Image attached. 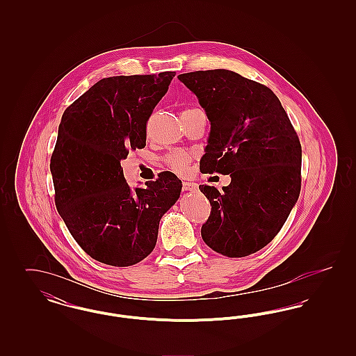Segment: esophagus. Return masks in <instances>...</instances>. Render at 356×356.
Here are the masks:
<instances>
[{
    "instance_id": "1",
    "label": "esophagus",
    "mask_w": 356,
    "mask_h": 356,
    "mask_svg": "<svg viewBox=\"0 0 356 356\" xmlns=\"http://www.w3.org/2000/svg\"><path fill=\"white\" fill-rule=\"evenodd\" d=\"M197 189V184L189 180H184L183 181V191H196Z\"/></svg>"
}]
</instances>
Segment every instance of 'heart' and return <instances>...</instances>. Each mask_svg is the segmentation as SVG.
Wrapping results in <instances>:
<instances>
[{"label": "heart", "mask_w": 356, "mask_h": 356, "mask_svg": "<svg viewBox=\"0 0 356 356\" xmlns=\"http://www.w3.org/2000/svg\"><path fill=\"white\" fill-rule=\"evenodd\" d=\"M197 109L199 108H186V109L183 111V113H191V112H195ZM191 159H192V156L189 153L179 149V151H173V152L168 153L164 157V161H165V164L170 167V170H175L177 173H184L188 170V167H189Z\"/></svg>", "instance_id": "b5f03b06"}]
</instances>
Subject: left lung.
<instances>
[{
  "mask_svg": "<svg viewBox=\"0 0 356 356\" xmlns=\"http://www.w3.org/2000/svg\"><path fill=\"white\" fill-rule=\"evenodd\" d=\"M211 121L200 170L231 184L199 186L211 203L205 244L228 257L266 247L279 234L302 186V145L276 95L227 69L179 74Z\"/></svg>",
  "mask_w": 356,
  "mask_h": 356,
  "instance_id": "left-lung-1",
  "label": "left lung"
}]
</instances>
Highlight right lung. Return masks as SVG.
Returning a JSON list of instances; mask_svg holds the SVG:
<instances>
[{
	"mask_svg": "<svg viewBox=\"0 0 356 356\" xmlns=\"http://www.w3.org/2000/svg\"><path fill=\"white\" fill-rule=\"evenodd\" d=\"M175 72L102 79L65 109L51 172L54 203L70 235L92 259L128 267L156 245L159 222L181 181L159 173L132 191L120 161L147 141V121Z\"/></svg>",
	"mask_w": 356,
	"mask_h": 356,
	"instance_id": "add662e5",
	"label": "right lung"
}]
</instances>
